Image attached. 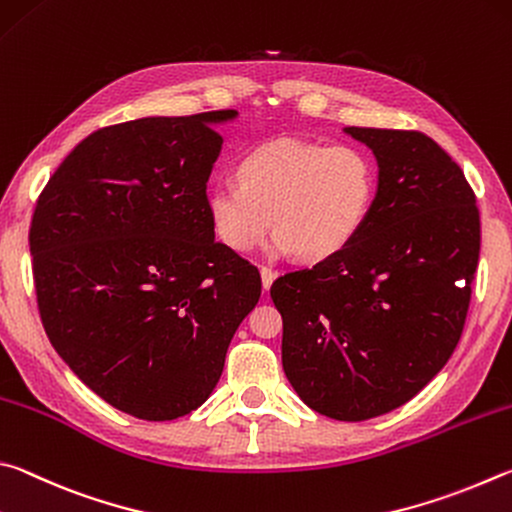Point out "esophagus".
Returning a JSON list of instances; mask_svg holds the SVG:
<instances>
[{
    "mask_svg": "<svg viewBox=\"0 0 512 512\" xmlns=\"http://www.w3.org/2000/svg\"><path fill=\"white\" fill-rule=\"evenodd\" d=\"M261 279H263V290L267 292L272 288V283L276 279V272L272 270V267H261Z\"/></svg>",
    "mask_w": 512,
    "mask_h": 512,
    "instance_id": "34e87169",
    "label": "esophagus"
}]
</instances>
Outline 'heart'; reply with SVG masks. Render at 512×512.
<instances>
[{"mask_svg":"<svg viewBox=\"0 0 512 512\" xmlns=\"http://www.w3.org/2000/svg\"><path fill=\"white\" fill-rule=\"evenodd\" d=\"M236 175L238 184L220 179L206 193L215 238L233 251H247L274 224L267 251H299L308 263L351 245L378 195L375 161L353 143L272 139L251 148Z\"/></svg>","mask_w":512,"mask_h":512,"instance_id":"heart-1","label":"heart"}]
</instances>
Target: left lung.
I'll list each match as a JSON object with an SVG mask.
<instances>
[{"instance_id": "8db88e82", "label": "left lung", "mask_w": 512, "mask_h": 512, "mask_svg": "<svg viewBox=\"0 0 512 512\" xmlns=\"http://www.w3.org/2000/svg\"><path fill=\"white\" fill-rule=\"evenodd\" d=\"M378 159V195L333 258L279 276L283 371L310 409L369 420L405 405L450 360L479 263L477 197L416 130L344 128Z\"/></svg>"}]
</instances>
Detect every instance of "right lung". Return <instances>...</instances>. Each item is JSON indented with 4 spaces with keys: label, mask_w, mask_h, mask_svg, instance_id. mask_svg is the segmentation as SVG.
<instances>
[{
    "label": "right lung",
    "mask_w": 512,
    "mask_h": 512,
    "mask_svg": "<svg viewBox=\"0 0 512 512\" xmlns=\"http://www.w3.org/2000/svg\"><path fill=\"white\" fill-rule=\"evenodd\" d=\"M236 110L146 116L89 134L35 204L42 326L96 396L141 420L191 414L218 384L261 274L215 240V125Z\"/></svg>",
    "instance_id": "1"
}]
</instances>
